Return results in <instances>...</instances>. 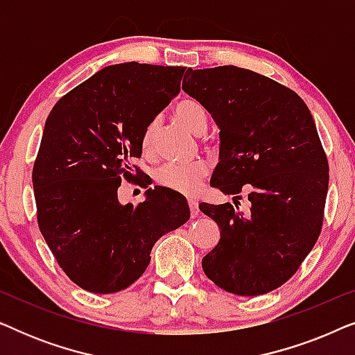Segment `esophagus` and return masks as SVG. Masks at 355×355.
Returning <instances> with one entry per match:
<instances>
[{"instance_id": "esophagus-1", "label": "esophagus", "mask_w": 355, "mask_h": 355, "mask_svg": "<svg viewBox=\"0 0 355 355\" xmlns=\"http://www.w3.org/2000/svg\"><path fill=\"white\" fill-rule=\"evenodd\" d=\"M187 203H189V208H191V216L192 218L198 216V203H197V200H193V198H189Z\"/></svg>"}]
</instances>
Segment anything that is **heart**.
Returning <instances> with one entry per match:
<instances>
[{
    "label": "heart",
    "instance_id": "obj_1",
    "mask_svg": "<svg viewBox=\"0 0 355 355\" xmlns=\"http://www.w3.org/2000/svg\"><path fill=\"white\" fill-rule=\"evenodd\" d=\"M174 114L193 132H202L208 124V114L200 101L182 98L174 106ZM158 128V119H152L142 132V147L150 150ZM210 173V163L205 158H196L192 162H168L155 171V181L162 187L181 193L196 192L200 182Z\"/></svg>",
    "mask_w": 355,
    "mask_h": 355
}]
</instances>
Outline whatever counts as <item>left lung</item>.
<instances>
[{"instance_id":"8db88e82","label":"left lung","mask_w":355,"mask_h":355,"mask_svg":"<svg viewBox=\"0 0 355 355\" xmlns=\"http://www.w3.org/2000/svg\"><path fill=\"white\" fill-rule=\"evenodd\" d=\"M182 90L220 125L210 184L250 202L247 213L198 205L221 234L202 268L231 294L270 293L293 278L322 232L329 168L312 114L289 87L236 66L189 67Z\"/></svg>"}]
</instances>
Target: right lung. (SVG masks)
<instances>
[{"instance_id": "1", "label": "right lung", "mask_w": 355, "mask_h": 355, "mask_svg": "<svg viewBox=\"0 0 355 355\" xmlns=\"http://www.w3.org/2000/svg\"><path fill=\"white\" fill-rule=\"evenodd\" d=\"M186 67L123 62L67 92L48 114L32 181L37 221L72 283L111 294L135 283L159 237L191 216L186 198L163 187L121 205L128 181L147 189L142 132L181 92Z\"/></svg>"}]
</instances>
